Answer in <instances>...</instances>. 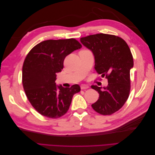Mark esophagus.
Wrapping results in <instances>:
<instances>
[{
  "instance_id": "1",
  "label": "esophagus",
  "mask_w": 155,
  "mask_h": 155,
  "mask_svg": "<svg viewBox=\"0 0 155 155\" xmlns=\"http://www.w3.org/2000/svg\"><path fill=\"white\" fill-rule=\"evenodd\" d=\"M88 88H89V87L87 85H85V84H82V85H81V89H87Z\"/></svg>"
}]
</instances>
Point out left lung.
<instances>
[{"instance_id":"8db88e82","label":"left lung","mask_w":155,"mask_h":155,"mask_svg":"<svg viewBox=\"0 0 155 155\" xmlns=\"http://www.w3.org/2000/svg\"><path fill=\"white\" fill-rule=\"evenodd\" d=\"M90 50L95 60L96 72L108 80V85H92L99 93V99L92 105L93 109L103 115H110L120 110L129 95L130 70L133 58L126 42L118 36L98 34L80 39Z\"/></svg>"}]
</instances>
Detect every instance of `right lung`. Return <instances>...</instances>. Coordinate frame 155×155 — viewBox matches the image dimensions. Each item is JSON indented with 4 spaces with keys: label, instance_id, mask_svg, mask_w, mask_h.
<instances>
[{
    "label": "right lung",
    "instance_id": "1",
    "mask_svg": "<svg viewBox=\"0 0 155 155\" xmlns=\"http://www.w3.org/2000/svg\"><path fill=\"white\" fill-rule=\"evenodd\" d=\"M81 47L74 39L46 40L28 54L22 67V85L30 104L41 115L50 118L63 116L73 96L80 91L77 84L64 88L55 81L66 56Z\"/></svg>",
    "mask_w": 155,
    "mask_h": 155
}]
</instances>
